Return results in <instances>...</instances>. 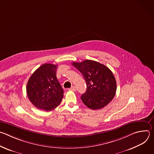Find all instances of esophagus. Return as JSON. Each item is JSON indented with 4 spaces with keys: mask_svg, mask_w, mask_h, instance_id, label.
<instances>
[{
    "mask_svg": "<svg viewBox=\"0 0 154 154\" xmlns=\"http://www.w3.org/2000/svg\"><path fill=\"white\" fill-rule=\"evenodd\" d=\"M68 90H69V91H76V88H75V86H72V87L71 88L68 89Z\"/></svg>",
    "mask_w": 154,
    "mask_h": 154,
    "instance_id": "obj_1",
    "label": "esophagus"
}]
</instances>
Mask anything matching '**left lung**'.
<instances>
[{"instance_id":"obj_1","label":"left lung","mask_w":154,"mask_h":154,"mask_svg":"<svg viewBox=\"0 0 154 154\" xmlns=\"http://www.w3.org/2000/svg\"><path fill=\"white\" fill-rule=\"evenodd\" d=\"M72 64L81 72L86 82V91L81 96V99L86 106L99 109L113 100L116 91V82L110 69L91 60Z\"/></svg>"}]
</instances>
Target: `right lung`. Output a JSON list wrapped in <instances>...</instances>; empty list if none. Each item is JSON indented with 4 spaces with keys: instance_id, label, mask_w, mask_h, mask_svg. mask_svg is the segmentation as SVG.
I'll return each instance as SVG.
<instances>
[{
    "instance_id": "add662e5",
    "label": "right lung",
    "mask_w": 154,
    "mask_h": 154,
    "mask_svg": "<svg viewBox=\"0 0 154 154\" xmlns=\"http://www.w3.org/2000/svg\"><path fill=\"white\" fill-rule=\"evenodd\" d=\"M57 64H44L31 75L27 84L30 101L37 108L46 112L57 108L64 91L56 76Z\"/></svg>"
}]
</instances>
